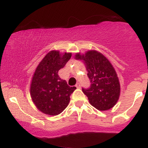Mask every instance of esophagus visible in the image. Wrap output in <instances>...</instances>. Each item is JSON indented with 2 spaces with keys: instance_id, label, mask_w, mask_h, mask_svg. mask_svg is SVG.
Returning a JSON list of instances; mask_svg holds the SVG:
<instances>
[{
  "instance_id": "esophagus-1",
  "label": "esophagus",
  "mask_w": 148,
  "mask_h": 148,
  "mask_svg": "<svg viewBox=\"0 0 148 148\" xmlns=\"http://www.w3.org/2000/svg\"><path fill=\"white\" fill-rule=\"evenodd\" d=\"M76 88H81V86H80L79 84H76Z\"/></svg>"
}]
</instances>
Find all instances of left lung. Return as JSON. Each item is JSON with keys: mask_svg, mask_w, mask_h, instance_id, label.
Instances as JSON below:
<instances>
[{"mask_svg": "<svg viewBox=\"0 0 148 148\" xmlns=\"http://www.w3.org/2000/svg\"><path fill=\"white\" fill-rule=\"evenodd\" d=\"M76 60H83L90 81L88 89L82 88L89 102L99 111H107L115 106L120 94V84L114 67L102 53L90 50L75 55Z\"/></svg>", "mask_w": 148, "mask_h": 148, "instance_id": "1", "label": "left lung"}]
</instances>
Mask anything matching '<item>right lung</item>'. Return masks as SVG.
I'll use <instances>...</instances> for the list:
<instances>
[{
  "instance_id": "1",
  "label": "right lung",
  "mask_w": 148,
  "mask_h": 148,
  "mask_svg": "<svg viewBox=\"0 0 148 148\" xmlns=\"http://www.w3.org/2000/svg\"><path fill=\"white\" fill-rule=\"evenodd\" d=\"M71 56V53L51 51L35 69L30 84V97L37 109L43 113L57 115L68 106L71 94L76 88L69 86L58 73Z\"/></svg>"
}]
</instances>
